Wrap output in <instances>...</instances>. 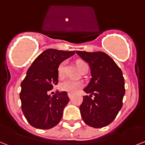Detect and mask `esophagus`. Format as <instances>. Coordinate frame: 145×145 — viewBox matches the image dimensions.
<instances>
[{
  "mask_svg": "<svg viewBox=\"0 0 145 145\" xmlns=\"http://www.w3.org/2000/svg\"><path fill=\"white\" fill-rule=\"evenodd\" d=\"M68 96H69V97L71 99L72 97V96H73V95L72 94V93H68Z\"/></svg>",
  "mask_w": 145,
  "mask_h": 145,
  "instance_id": "obj_1",
  "label": "esophagus"
}]
</instances>
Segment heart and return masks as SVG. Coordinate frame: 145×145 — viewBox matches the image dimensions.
Returning a JSON list of instances; mask_svg holds the SVG:
<instances>
[{
  "instance_id": "heart-1",
  "label": "heart",
  "mask_w": 145,
  "mask_h": 145,
  "mask_svg": "<svg viewBox=\"0 0 145 145\" xmlns=\"http://www.w3.org/2000/svg\"><path fill=\"white\" fill-rule=\"evenodd\" d=\"M76 66L78 67V70L80 71L81 69H82L83 67L85 66H88V64L84 61L82 60H78L76 62ZM64 69H65V64L64 63H60V65L58 67V76L60 77H62L64 75ZM83 86V83L79 81H75L70 78H66L61 81L59 85V87L62 91H67V92L74 93L77 92L79 89Z\"/></svg>"
}]
</instances>
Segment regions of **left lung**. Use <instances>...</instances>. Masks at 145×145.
Listing matches in <instances>:
<instances>
[{
	"label": "left lung",
	"instance_id": "left-lung-1",
	"mask_svg": "<svg viewBox=\"0 0 145 145\" xmlns=\"http://www.w3.org/2000/svg\"><path fill=\"white\" fill-rule=\"evenodd\" d=\"M76 54L87 62L91 69V80L84 88L88 95L83 97L79 106L85 124L102 128L110 124L123 106L125 82L120 68L110 56L101 51ZM93 95L94 99H91Z\"/></svg>",
	"mask_w": 145,
	"mask_h": 145
}]
</instances>
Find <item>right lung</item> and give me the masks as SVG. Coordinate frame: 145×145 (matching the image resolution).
<instances>
[{
	"label": "right lung",
	"instance_id": "add662e5",
	"mask_svg": "<svg viewBox=\"0 0 145 145\" xmlns=\"http://www.w3.org/2000/svg\"><path fill=\"white\" fill-rule=\"evenodd\" d=\"M75 51L44 50L33 61L21 83L22 110L30 125L40 129L57 125L69 98L66 91L50 96L49 91L58 83V67Z\"/></svg>",
	"mask_w": 145,
	"mask_h": 145
}]
</instances>
